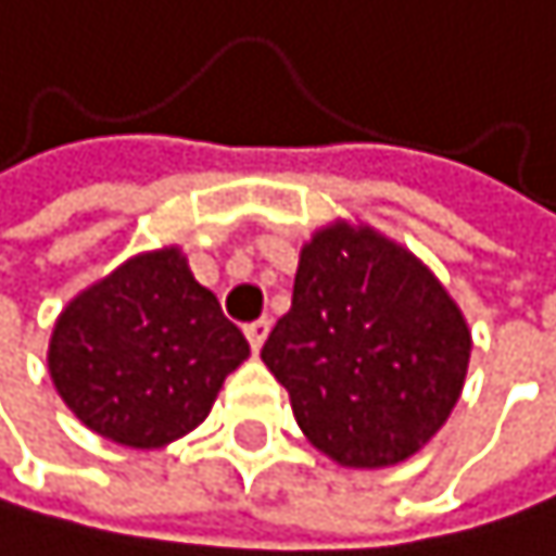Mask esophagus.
Listing matches in <instances>:
<instances>
[{"instance_id":"obj_1","label":"esophagus","mask_w":556,"mask_h":556,"mask_svg":"<svg viewBox=\"0 0 556 556\" xmlns=\"http://www.w3.org/2000/svg\"><path fill=\"white\" fill-rule=\"evenodd\" d=\"M266 333H269V320H266V317H260V320H253V324H245V338H250V348H253V351L263 348Z\"/></svg>"}]
</instances>
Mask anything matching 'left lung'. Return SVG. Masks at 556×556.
I'll return each mask as SVG.
<instances>
[{
	"label": "left lung",
	"mask_w": 556,
	"mask_h": 556,
	"mask_svg": "<svg viewBox=\"0 0 556 556\" xmlns=\"http://www.w3.org/2000/svg\"><path fill=\"white\" fill-rule=\"evenodd\" d=\"M469 327L435 276L371 229L330 226L300 253L290 311L263 344L296 426L341 466L381 469L456 408Z\"/></svg>",
	"instance_id": "8db88e82"
}]
</instances>
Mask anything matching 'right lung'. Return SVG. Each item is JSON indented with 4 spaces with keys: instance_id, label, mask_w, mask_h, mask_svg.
<instances>
[{
    "instance_id": "right-lung-1",
    "label": "right lung",
    "mask_w": 556,
    "mask_h": 556,
    "mask_svg": "<svg viewBox=\"0 0 556 556\" xmlns=\"http://www.w3.org/2000/svg\"><path fill=\"white\" fill-rule=\"evenodd\" d=\"M250 357L178 250L127 260L60 314L50 375L87 429L157 448L205 421L226 375Z\"/></svg>"
}]
</instances>
